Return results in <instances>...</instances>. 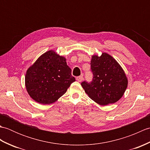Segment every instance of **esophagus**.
Returning a JSON list of instances; mask_svg holds the SVG:
<instances>
[{
	"label": "esophagus",
	"mask_w": 150,
	"mask_h": 150,
	"mask_svg": "<svg viewBox=\"0 0 150 150\" xmlns=\"http://www.w3.org/2000/svg\"><path fill=\"white\" fill-rule=\"evenodd\" d=\"M83 79H84V78L82 76H79V77L76 78V80H77L78 82H82V81H83Z\"/></svg>",
	"instance_id": "34e87169"
}]
</instances>
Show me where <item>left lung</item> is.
<instances>
[{
  "mask_svg": "<svg viewBox=\"0 0 150 150\" xmlns=\"http://www.w3.org/2000/svg\"><path fill=\"white\" fill-rule=\"evenodd\" d=\"M93 78L81 86L92 100L100 105L113 104L122 97L128 86V79L122 68L112 57L106 53L93 55L91 60Z\"/></svg>",
  "mask_w": 150,
  "mask_h": 150,
  "instance_id": "1",
  "label": "left lung"
}]
</instances>
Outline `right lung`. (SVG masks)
<instances>
[{"mask_svg": "<svg viewBox=\"0 0 150 150\" xmlns=\"http://www.w3.org/2000/svg\"><path fill=\"white\" fill-rule=\"evenodd\" d=\"M71 73L64 57L48 51L27 70L25 84L28 94L40 104H52L75 81Z\"/></svg>", "mask_w": 150, "mask_h": 150, "instance_id": "obj_1", "label": "right lung"}]
</instances>
